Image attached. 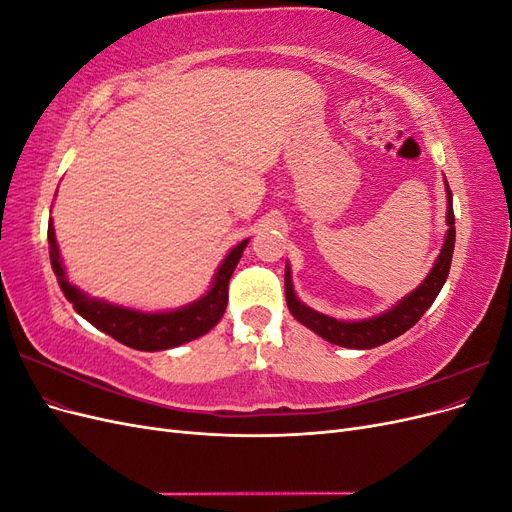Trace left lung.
I'll list each match as a JSON object with an SVG mask.
<instances>
[{"mask_svg":"<svg viewBox=\"0 0 512 512\" xmlns=\"http://www.w3.org/2000/svg\"><path fill=\"white\" fill-rule=\"evenodd\" d=\"M446 185V235L442 250L433 262L431 271L427 273L425 280L418 284L404 299H399L393 307L386 309V312L365 318V320H337L333 316L320 314L314 307L305 305L292 286V271L286 262V275H284V288H286V303L290 314L297 318L303 327L314 331L322 339H327L329 344L342 346V348H354V350H369L382 346L391 339L406 333L410 327L421 320V316L436 301L438 292L442 290L448 271H451V260L455 250V215H453V194L451 188Z\"/></svg>","mask_w":512,"mask_h":512,"instance_id":"1","label":"left lung"}]
</instances>
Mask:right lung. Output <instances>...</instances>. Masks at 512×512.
<instances>
[{
    "label": "right lung",
    "instance_id": "obj_1",
    "mask_svg": "<svg viewBox=\"0 0 512 512\" xmlns=\"http://www.w3.org/2000/svg\"><path fill=\"white\" fill-rule=\"evenodd\" d=\"M247 243H250V239L239 241L226 254L203 297H198L196 301L183 307L168 309V312H143V309H134L91 297V294H87L79 286H74L68 280L64 260H61L53 220L49 222L51 267L57 275L61 292H64V297L72 303L74 312L83 316L89 324H94L102 333L117 339L123 346H130L143 352L168 350L181 344H188L192 339L209 333L215 324L222 320L228 303L230 275L239 265V258Z\"/></svg>",
    "mask_w": 512,
    "mask_h": 512
}]
</instances>
